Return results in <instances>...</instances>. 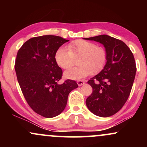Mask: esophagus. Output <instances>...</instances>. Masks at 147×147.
Masks as SVG:
<instances>
[{
  "instance_id": "obj_1",
  "label": "esophagus",
  "mask_w": 147,
  "mask_h": 147,
  "mask_svg": "<svg viewBox=\"0 0 147 147\" xmlns=\"http://www.w3.org/2000/svg\"><path fill=\"white\" fill-rule=\"evenodd\" d=\"M77 84H78L79 86H81L84 85V84H85V82L84 81H82V80H79V81H77Z\"/></svg>"
}]
</instances>
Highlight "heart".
Masks as SVG:
<instances>
[{"mask_svg":"<svg viewBox=\"0 0 147 147\" xmlns=\"http://www.w3.org/2000/svg\"><path fill=\"white\" fill-rule=\"evenodd\" d=\"M81 56L79 61L80 66L74 67L64 72L65 78L81 79L92 74L102 71L107 61V53L102 47L95 43L77 40L69 43L67 49L60 48L55 53V61L60 68L68 69L73 64V57Z\"/></svg>","mask_w":147,"mask_h":147,"instance_id":"heart-1","label":"heart"}]
</instances>
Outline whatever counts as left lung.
<instances>
[{
    "label": "left lung",
    "instance_id": "obj_1",
    "mask_svg": "<svg viewBox=\"0 0 147 147\" xmlns=\"http://www.w3.org/2000/svg\"><path fill=\"white\" fill-rule=\"evenodd\" d=\"M84 39L102 43L107 53L104 68L88 82L92 92L86 104L96 115L110 117L120 110L129 98L136 73L134 57L124 42L109 35Z\"/></svg>",
    "mask_w": 147,
    "mask_h": 147
}]
</instances>
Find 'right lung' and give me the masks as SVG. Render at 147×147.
I'll return each mask as SVG.
<instances>
[{
  "mask_svg": "<svg viewBox=\"0 0 147 147\" xmlns=\"http://www.w3.org/2000/svg\"><path fill=\"white\" fill-rule=\"evenodd\" d=\"M68 41L54 35L34 37L23 43L16 55L15 71L25 100L44 117L61 113L69 93L78 87L70 79L58 84L63 72L55 61V53Z\"/></svg>",
  "mask_w": 147,
  "mask_h": 147,
  "instance_id": "right-lung-1",
  "label": "right lung"
}]
</instances>
